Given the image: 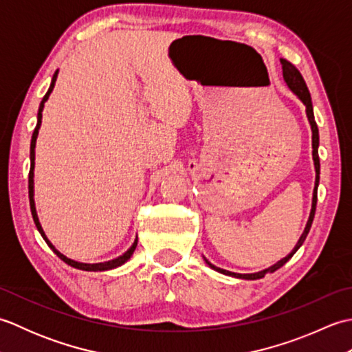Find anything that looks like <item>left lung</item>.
<instances>
[{"label": "left lung", "mask_w": 352, "mask_h": 352, "mask_svg": "<svg viewBox=\"0 0 352 352\" xmlns=\"http://www.w3.org/2000/svg\"><path fill=\"white\" fill-rule=\"evenodd\" d=\"M281 62V66H283V78L284 81H286V85L290 87V91L294 92L298 98H300L304 106H305V113H307V118H309V122L311 125V146H313V160H315V169H316V183H315V190H313V203H311V212H310V218L307 221V226H305V230L302 236L300 237V241H298L296 246L294 250H292V252L289 254L287 257L281 258L278 263H275L274 266L265 269V271H260V272H256V274H236V272H230V271H226V269H221L218 266L212 265L210 261H208L207 258L206 263L210 266L212 269H214V271H218L221 274H226V275H230V276H236V278H243V280H258V278H263V276L267 274V272H275L276 269H280L283 265H286L287 261L292 258V256L300 250V246L304 243L305 237H307L309 231H310V227H311V222H313V218H315V212H316V203H318V186H319V172H320V163H319V154H318V146H319V130H318V125H316V121H315V115H313V104H311V98H310V92L307 89V85H305V81L301 76V72L298 71L294 65H292L290 62L284 60V58H280Z\"/></svg>", "instance_id": "8db88e82"}]
</instances>
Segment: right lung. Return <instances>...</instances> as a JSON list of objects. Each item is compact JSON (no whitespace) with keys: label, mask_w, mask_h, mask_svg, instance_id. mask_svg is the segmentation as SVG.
Masks as SVG:
<instances>
[{"label":"right lung","mask_w":352,"mask_h":352,"mask_svg":"<svg viewBox=\"0 0 352 352\" xmlns=\"http://www.w3.org/2000/svg\"><path fill=\"white\" fill-rule=\"evenodd\" d=\"M57 74H58V71H56V72H54V76H52V80H51V86H50V89H48V92L45 94L43 100L41 101L39 111H37V124H36V129H34V131H33V136H32V145H30V160H32V164H30V174H28V198H30V208H32V214H33V219H34L36 227H37V230H39V233L42 234V237L45 239V242L48 243L50 248H51L52 251H54V252L57 254V257H60V258L65 261V263H68V265H69V266H72V267L81 269V271H109V269H113V267H118V266L124 265L125 261L129 260V258L133 256V252H134V250H136V246H138V239H136V241H134V243L130 246V250H129V251L124 252L122 256H119V257H118V258H115V260L104 261V263H94V265H87V263H78V261H76V260H71V258H68V257H65L63 254L58 252V251L54 248V246H52V243L48 241L47 236H45V233H43V230H42L41 223H39V219H37V213H36V207H34V199H33L34 146H36L37 133H39V129H41V122H42V110H43V104H45V101L48 100V96H50V94L52 92V89H54L56 80H57Z\"/></svg>","instance_id":"add662e5"}]
</instances>
